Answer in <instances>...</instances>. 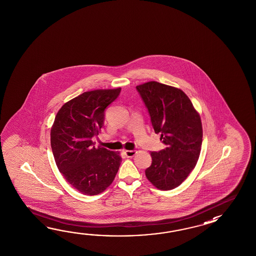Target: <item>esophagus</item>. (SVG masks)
Wrapping results in <instances>:
<instances>
[{"label": "esophagus", "instance_id": "1", "mask_svg": "<svg viewBox=\"0 0 256 256\" xmlns=\"http://www.w3.org/2000/svg\"><path fill=\"white\" fill-rule=\"evenodd\" d=\"M124 152H126L127 158H134L136 156L137 151L136 150H126Z\"/></svg>", "mask_w": 256, "mask_h": 256}]
</instances>
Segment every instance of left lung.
Returning a JSON list of instances; mask_svg holds the SVG:
<instances>
[{"instance_id":"8db88e82","label":"left lung","mask_w":256,"mask_h":256,"mask_svg":"<svg viewBox=\"0 0 256 256\" xmlns=\"http://www.w3.org/2000/svg\"><path fill=\"white\" fill-rule=\"evenodd\" d=\"M151 117L154 130L166 147L151 152L146 176L161 190H173L196 166L202 150L200 116L180 88L156 82L136 86Z\"/></svg>"}]
</instances>
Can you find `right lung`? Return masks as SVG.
<instances>
[{"instance_id":"1","label":"right lung","mask_w":256,"mask_h":256,"mask_svg":"<svg viewBox=\"0 0 256 256\" xmlns=\"http://www.w3.org/2000/svg\"><path fill=\"white\" fill-rule=\"evenodd\" d=\"M120 88L82 93L66 102L51 128V148L60 173L84 195H98L114 180L120 152L94 146L104 124L105 109L115 100Z\"/></svg>"}]
</instances>
